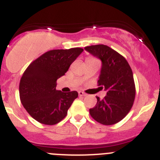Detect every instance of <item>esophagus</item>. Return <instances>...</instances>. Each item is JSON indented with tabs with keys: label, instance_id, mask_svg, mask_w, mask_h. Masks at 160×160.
<instances>
[{
	"label": "esophagus",
	"instance_id": "esophagus-1",
	"mask_svg": "<svg viewBox=\"0 0 160 160\" xmlns=\"http://www.w3.org/2000/svg\"><path fill=\"white\" fill-rule=\"evenodd\" d=\"M78 95L80 96V97H85V96H87V94H85L84 92H82V91H79Z\"/></svg>",
	"mask_w": 160,
	"mask_h": 160
}]
</instances>
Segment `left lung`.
<instances>
[{
  "label": "left lung",
  "mask_w": 160,
  "mask_h": 160,
  "mask_svg": "<svg viewBox=\"0 0 160 160\" xmlns=\"http://www.w3.org/2000/svg\"><path fill=\"white\" fill-rule=\"evenodd\" d=\"M85 50L102 62L98 77L100 88L107 91L103 99L97 98L90 109L94 120L103 125H113L122 119L131 109L135 97L133 73L122 55L105 45L85 47Z\"/></svg>",
  "instance_id": "obj_1"
}]
</instances>
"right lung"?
Here are the masks:
<instances>
[{
    "mask_svg": "<svg viewBox=\"0 0 160 160\" xmlns=\"http://www.w3.org/2000/svg\"><path fill=\"white\" fill-rule=\"evenodd\" d=\"M82 51V48L50 50L33 61L23 73L19 85L20 99L38 122L54 125L66 116L78 94L56 90V82Z\"/></svg>",
    "mask_w": 160,
    "mask_h": 160,
    "instance_id": "obj_1",
    "label": "right lung"
}]
</instances>
